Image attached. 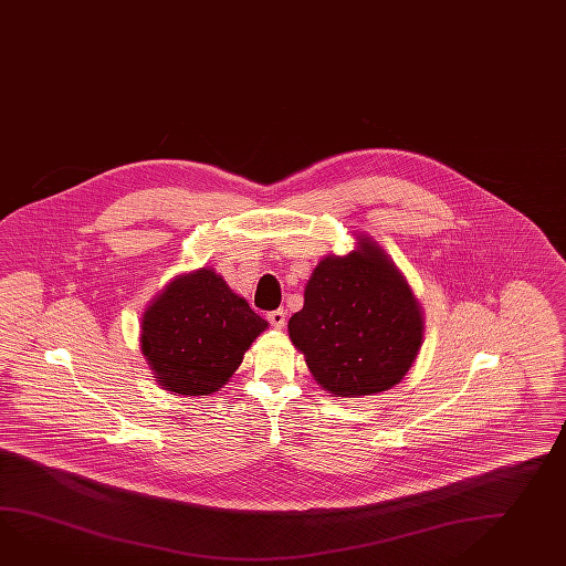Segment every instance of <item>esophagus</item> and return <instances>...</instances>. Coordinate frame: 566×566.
Segmentation results:
<instances>
[{"label":"esophagus","mask_w":566,"mask_h":566,"mask_svg":"<svg viewBox=\"0 0 566 566\" xmlns=\"http://www.w3.org/2000/svg\"><path fill=\"white\" fill-rule=\"evenodd\" d=\"M268 321L272 323V327H276V329H282V327L286 325V313H284L282 308H277V311H272V313L268 315Z\"/></svg>","instance_id":"34e87169"}]
</instances>
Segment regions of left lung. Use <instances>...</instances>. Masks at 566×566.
Here are the masks:
<instances>
[{
  "instance_id": "1",
  "label": "left lung",
  "mask_w": 566,
  "mask_h": 566,
  "mask_svg": "<svg viewBox=\"0 0 566 566\" xmlns=\"http://www.w3.org/2000/svg\"><path fill=\"white\" fill-rule=\"evenodd\" d=\"M289 333L318 385L333 397L359 399L409 373L423 339V313L385 249L359 234L358 249L318 262Z\"/></svg>"
}]
</instances>
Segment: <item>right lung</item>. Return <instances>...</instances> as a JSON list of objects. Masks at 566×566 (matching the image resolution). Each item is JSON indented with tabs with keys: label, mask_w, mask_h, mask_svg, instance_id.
<instances>
[{
	"label": "right lung",
	"mask_w": 566,
	"mask_h": 566,
	"mask_svg": "<svg viewBox=\"0 0 566 566\" xmlns=\"http://www.w3.org/2000/svg\"><path fill=\"white\" fill-rule=\"evenodd\" d=\"M268 329L210 268L171 280L140 318V349L157 385L205 397L229 382L249 345Z\"/></svg>",
	"instance_id": "right-lung-1"
}]
</instances>
